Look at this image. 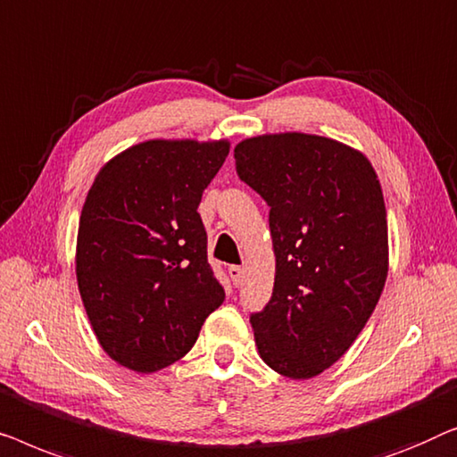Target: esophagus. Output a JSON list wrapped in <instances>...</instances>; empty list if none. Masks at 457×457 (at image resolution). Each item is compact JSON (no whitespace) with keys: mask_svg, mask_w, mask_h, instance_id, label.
I'll list each match as a JSON object with an SVG mask.
<instances>
[{"mask_svg":"<svg viewBox=\"0 0 457 457\" xmlns=\"http://www.w3.org/2000/svg\"><path fill=\"white\" fill-rule=\"evenodd\" d=\"M228 273H229L231 281H234V286H242V281H244V267L231 265V267L228 269Z\"/></svg>","mask_w":457,"mask_h":457,"instance_id":"esophagus-1","label":"esophagus"}]
</instances>
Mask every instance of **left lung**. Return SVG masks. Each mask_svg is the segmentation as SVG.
Masks as SVG:
<instances>
[{"label": "left lung", "mask_w": 457, "mask_h": 457, "mask_svg": "<svg viewBox=\"0 0 457 457\" xmlns=\"http://www.w3.org/2000/svg\"><path fill=\"white\" fill-rule=\"evenodd\" d=\"M236 171L269 207L275 284L250 314L261 358L312 378L364 329L389 269L387 211L377 171L352 146L317 134H262L234 149Z\"/></svg>", "instance_id": "8db88e82"}]
</instances>
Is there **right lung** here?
Returning a JSON list of instances; mask_svg holds the SVG:
<instances>
[{"instance_id": "1", "label": "right lung", "mask_w": 457, "mask_h": 457, "mask_svg": "<svg viewBox=\"0 0 457 457\" xmlns=\"http://www.w3.org/2000/svg\"><path fill=\"white\" fill-rule=\"evenodd\" d=\"M228 140H145L101 167L80 213L76 279L101 348L137 372L186 356L226 292L198 215Z\"/></svg>"}]
</instances>
